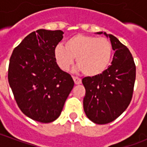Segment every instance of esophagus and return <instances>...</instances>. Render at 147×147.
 <instances>
[{
  "instance_id": "esophagus-1",
  "label": "esophagus",
  "mask_w": 147,
  "mask_h": 147,
  "mask_svg": "<svg viewBox=\"0 0 147 147\" xmlns=\"http://www.w3.org/2000/svg\"><path fill=\"white\" fill-rule=\"evenodd\" d=\"M73 80H74V82H75V83H76V85H78V84H80V83H82V80H81V79H80V78H79V77L73 76Z\"/></svg>"
}]
</instances>
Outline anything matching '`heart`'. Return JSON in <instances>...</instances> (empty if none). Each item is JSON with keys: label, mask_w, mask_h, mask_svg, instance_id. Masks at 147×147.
Listing matches in <instances>:
<instances>
[{"label": "heart", "mask_w": 147, "mask_h": 147, "mask_svg": "<svg viewBox=\"0 0 147 147\" xmlns=\"http://www.w3.org/2000/svg\"><path fill=\"white\" fill-rule=\"evenodd\" d=\"M112 56L113 46L109 39L84 34L71 37L65 46L58 45L54 50L55 60L62 70H68L76 57L78 69L87 76L104 72L110 64Z\"/></svg>", "instance_id": "1"}]
</instances>
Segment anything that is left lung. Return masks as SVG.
Wrapping results in <instances>:
<instances>
[{"label":"left lung","instance_id":"left-lung-1","mask_svg":"<svg viewBox=\"0 0 147 147\" xmlns=\"http://www.w3.org/2000/svg\"><path fill=\"white\" fill-rule=\"evenodd\" d=\"M104 34L109 37L115 51L112 64L98 76L85 77L82 80L86 89L84 112L98 124L113 121L128 107L136 75V64L129 49L113 34Z\"/></svg>","mask_w":147,"mask_h":147}]
</instances>
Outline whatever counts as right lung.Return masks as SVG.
<instances>
[{"label": "right lung", "instance_id": "right-lung-1", "mask_svg": "<svg viewBox=\"0 0 147 147\" xmlns=\"http://www.w3.org/2000/svg\"><path fill=\"white\" fill-rule=\"evenodd\" d=\"M63 34L60 30L34 31L14 49L9 61L8 83L19 108L41 123L57 119L74 86L71 76L55 60V48Z\"/></svg>", "mask_w": 147, "mask_h": 147}]
</instances>
